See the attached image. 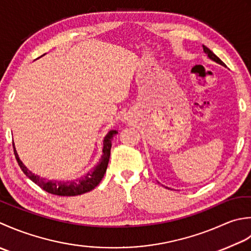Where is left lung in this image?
Listing matches in <instances>:
<instances>
[{
    "mask_svg": "<svg viewBox=\"0 0 251 251\" xmlns=\"http://www.w3.org/2000/svg\"><path fill=\"white\" fill-rule=\"evenodd\" d=\"M203 50H204V53H206L207 55H208V57L209 58H210V59H212V60H214V61H216V63H218V64H220V65H222V66H226V64H224L223 63V61L221 60V59H220L219 57H218V56L216 55V54H214V53H212L211 52V50H209L208 48H206V47H204V45H203Z\"/></svg>",
    "mask_w": 251,
    "mask_h": 251,
    "instance_id": "left-lung-1",
    "label": "left lung"
}]
</instances>
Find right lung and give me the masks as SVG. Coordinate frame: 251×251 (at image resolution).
I'll list each match as a JSON object with an SVG mask.
<instances>
[{
    "label": "right lung",
    "instance_id": "add662e5",
    "mask_svg": "<svg viewBox=\"0 0 251 251\" xmlns=\"http://www.w3.org/2000/svg\"><path fill=\"white\" fill-rule=\"evenodd\" d=\"M116 134H117V131H110L108 134L105 136L103 156H101L99 165H97L91 172H89L88 175H85L84 176L75 181L45 180V178L40 177L39 176H35L31 171L28 170V168L25 167L23 163V161L19 159L17 151L15 150V146L13 144L14 154H15V157H16V160L18 162L20 169H22L25 175L45 192L53 194V195H57V196H78L94 190V188L99 185L100 182L101 181V178H103L104 175L106 173V169L109 162L111 140Z\"/></svg>",
    "mask_w": 251,
    "mask_h": 251
}]
</instances>
